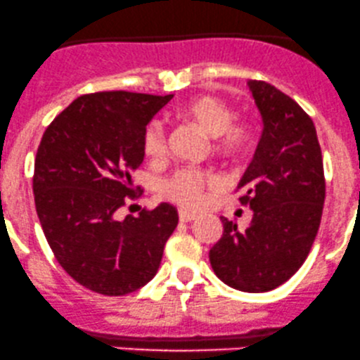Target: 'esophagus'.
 Listing matches in <instances>:
<instances>
[{
  "mask_svg": "<svg viewBox=\"0 0 360 360\" xmlns=\"http://www.w3.org/2000/svg\"><path fill=\"white\" fill-rule=\"evenodd\" d=\"M179 218H180V221H192V219L197 218V214H195V212H192V211L180 210L179 211Z\"/></svg>",
  "mask_w": 360,
  "mask_h": 360,
  "instance_id": "esophagus-1",
  "label": "esophagus"
}]
</instances>
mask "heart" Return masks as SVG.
Wrapping results in <instances>:
<instances>
[{"mask_svg": "<svg viewBox=\"0 0 360 360\" xmlns=\"http://www.w3.org/2000/svg\"><path fill=\"white\" fill-rule=\"evenodd\" d=\"M179 115L199 127L207 137L214 139L216 150L225 158H238L249 149L252 132L245 123L233 122V108L216 96H195L179 108ZM166 135L160 122L149 123L142 137V150L148 158L158 160L165 154ZM214 185L206 173L184 169L163 184V194L187 207L202 204L204 191Z\"/></svg>", "mask_w": 360, "mask_h": 360, "instance_id": "b5f03b06", "label": "heart"}]
</instances>
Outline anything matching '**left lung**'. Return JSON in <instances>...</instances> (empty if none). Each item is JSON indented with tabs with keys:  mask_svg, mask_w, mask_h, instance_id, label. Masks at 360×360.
Segmentation results:
<instances>
[{
	"mask_svg": "<svg viewBox=\"0 0 360 360\" xmlns=\"http://www.w3.org/2000/svg\"><path fill=\"white\" fill-rule=\"evenodd\" d=\"M247 86L262 130L237 191L252 219L238 230L221 216L223 235L210 261L228 287L262 293L283 285L304 264L319 230L326 185L309 115L271 84L250 80Z\"/></svg>",
	"mask_w": 360,
	"mask_h": 360,
	"instance_id": "1",
	"label": "left lung"
}]
</instances>
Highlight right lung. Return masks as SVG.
Masks as SVG:
<instances>
[{"label": "right lung", "mask_w": 360, "mask_h": 360, "mask_svg": "<svg viewBox=\"0 0 360 360\" xmlns=\"http://www.w3.org/2000/svg\"><path fill=\"white\" fill-rule=\"evenodd\" d=\"M173 94L113 91L80 96L46 129L34 163V199L53 254L77 283L118 297L158 273L179 223L161 202L117 218L144 161L142 137Z\"/></svg>", "instance_id": "1"}]
</instances>
